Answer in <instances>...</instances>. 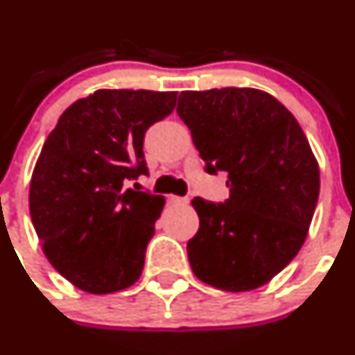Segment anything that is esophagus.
Segmentation results:
<instances>
[{
  "instance_id": "34e87169",
  "label": "esophagus",
  "mask_w": 355,
  "mask_h": 355,
  "mask_svg": "<svg viewBox=\"0 0 355 355\" xmlns=\"http://www.w3.org/2000/svg\"><path fill=\"white\" fill-rule=\"evenodd\" d=\"M189 198H178V196H170V202L173 204H182V206H187L189 204Z\"/></svg>"
}]
</instances>
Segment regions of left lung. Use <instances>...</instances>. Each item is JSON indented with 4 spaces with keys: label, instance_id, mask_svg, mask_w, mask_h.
<instances>
[{
    "label": "left lung",
    "instance_id": "1",
    "mask_svg": "<svg viewBox=\"0 0 355 355\" xmlns=\"http://www.w3.org/2000/svg\"><path fill=\"white\" fill-rule=\"evenodd\" d=\"M177 113L191 128L206 171H227L230 198H194L199 230L189 263L204 284L247 292L297 256L320 196V166L299 121L250 87L184 91Z\"/></svg>",
    "mask_w": 355,
    "mask_h": 355
}]
</instances>
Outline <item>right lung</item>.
<instances>
[{"mask_svg": "<svg viewBox=\"0 0 355 355\" xmlns=\"http://www.w3.org/2000/svg\"><path fill=\"white\" fill-rule=\"evenodd\" d=\"M175 101L177 92L99 89L68 106L42 146L32 225L53 268L84 292H118L141 277L164 198L127 185L148 175L144 134Z\"/></svg>", "mask_w": 355, "mask_h": 355, "instance_id": "1", "label": "right lung"}]
</instances>
